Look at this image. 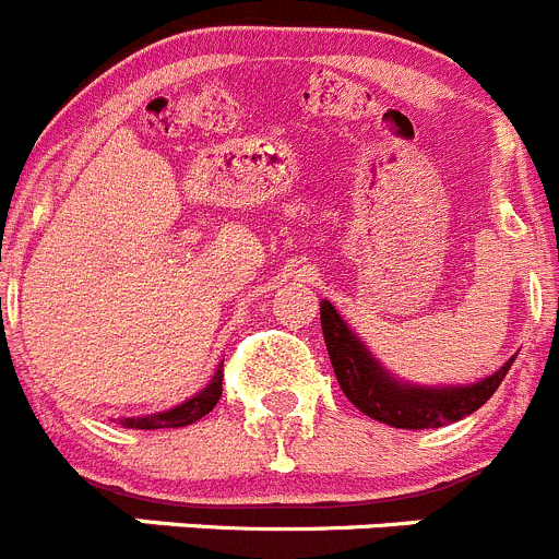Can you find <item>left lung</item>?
<instances>
[{"label": "left lung", "instance_id": "obj_1", "mask_svg": "<svg viewBox=\"0 0 559 559\" xmlns=\"http://www.w3.org/2000/svg\"><path fill=\"white\" fill-rule=\"evenodd\" d=\"M321 332L346 399L368 418L396 429H435L471 416L493 396L515 360L513 355L490 377L468 385H413L393 377L326 299H321Z\"/></svg>", "mask_w": 559, "mask_h": 559}]
</instances>
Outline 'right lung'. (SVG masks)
Listing matches in <instances>:
<instances>
[{"label":"right lung","instance_id":"obj_1","mask_svg":"<svg viewBox=\"0 0 559 559\" xmlns=\"http://www.w3.org/2000/svg\"><path fill=\"white\" fill-rule=\"evenodd\" d=\"M224 368L218 366L213 380L197 393V396L186 399L177 407H168L163 413H152V416H132L121 418V427L127 429H174V427H188V424L199 421L202 416H207L210 409L216 407V402L222 399V380H224Z\"/></svg>","mask_w":559,"mask_h":559}]
</instances>
